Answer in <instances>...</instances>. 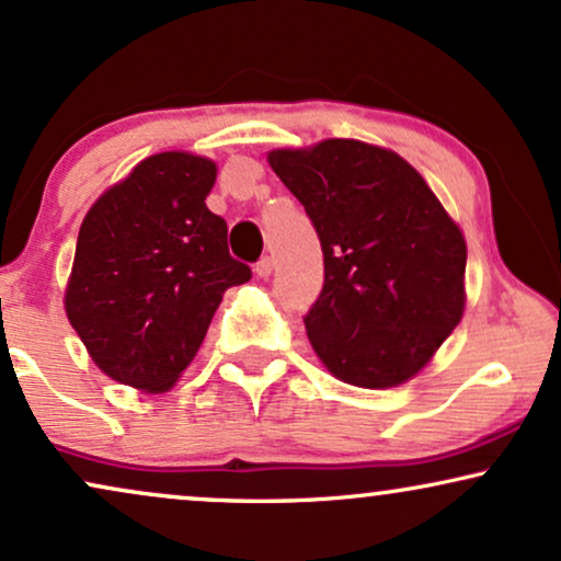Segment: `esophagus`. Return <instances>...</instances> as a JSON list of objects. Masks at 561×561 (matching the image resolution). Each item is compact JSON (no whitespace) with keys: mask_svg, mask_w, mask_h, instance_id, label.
I'll use <instances>...</instances> for the list:
<instances>
[{"mask_svg":"<svg viewBox=\"0 0 561 561\" xmlns=\"http://www.w3.org/2000/svg\"><path fill=\"white\" fill-rule=\"evenodd\" d=\"M254 273H257L260 278H267V275L273 273V257H267V254L265 257H260L257 265H254Z\"/></svg>","mask_w":561,"mask_h":561,"instance_id":"1","label":"esophagus"}]
</instances>
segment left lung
I'll return each instance as SVG.
<instances>
[{
  "label": "left lung",
  "instance_id": "8db88e82",
  "mask_svg": "<svg viewBox=\"0 0 561 561\" xmlns=\"http://www.w3.org/2000/svg\"><path fill=\"white\" fill-rule=\"evenodd\" d=\"M312 220L324 283L307 314L322 364L356 387L411 379L458 328L466 239L411 163L358 140L273 150Z\"/></svg>",
  "mask_w": 561,
  "mask_h": 561
}]
</instances>
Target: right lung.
<instances>
[{
	"label": "right lung",
	"instance_id": "add662e5",
	"mask_svg": "<svg viewBox=\"0 0 561 561\" xmlns=\"http://www.w3.org/2000/svg\"><path fill=\"white\" fill-rule=\"evenodd\" d=\"M216 163L158 153L88 210L65 309L90 358L122 385L163 392L190 366L224 291L252 278L207 210Z\"/></svg>",
	"mask_w": 561,
	"mask_h": 561
}]
</instances>
